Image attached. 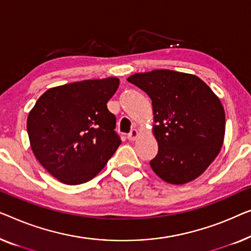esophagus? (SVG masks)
Wrapping results in <instances>:
<instances>
[{
    "label": "esophagus",
    "mask_w": 251,
    "mask_h": 251,
    "mask_svg": "<svg viewBox=\"0 0 251 251\" xmlns=\"http://www.w3.org/2000/svg\"><path fill=\"white\" fill-rule=\"evenodd\" d=\"M138 131H137V129H132L131 131H130V133L128 134V140H130V141H134L137 139V137H138Z\"/></svg>",
    "instance_id": "1"
}]
</instances>
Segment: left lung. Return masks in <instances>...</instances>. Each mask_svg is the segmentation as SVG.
<instances>
[{
    "instance_id": "8db88e82",
    "label": "left lung",
    "mask_w": 251,
    "mask_h": 251,
    "mask_svg": "<svg viewBox=\"0 0 251 251\" xmlns=\"http://www.w3.org/2000/svg\"><path fill=\"white\" fill-rule=\"evenodd\" d=\"M150 96L158 152L151 168L171 184L201 176L222 148L225 112L219 97L197 75L172 70L126 79Z\"/></svg>"
}]
</instances>
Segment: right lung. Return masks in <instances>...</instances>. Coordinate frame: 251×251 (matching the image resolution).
Listing matches in <instances>:
<instances>
[{
  "label": "right lung",
  "mask_w": 251,
  "mask_h": 251,
  "mask_svg": "<svg viewBox=\"0 0 251 251\" xmlns=\"http://www.w3.org/2000/svg\"><path fill=\"white\" fill-rule=\"evenodd\" d=\"M119 83L110 77L53 87L29 112L32 152L61 182L74 186L92 180L118 150L121 139L106 104Z\"/></svg>",
  "instance_id": "1"
}]
</instances>
